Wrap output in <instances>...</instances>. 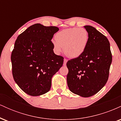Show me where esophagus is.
<instances>
[{"instance_id": "1", "label": "esophagus", "mask_w": 121, "mask_h": 121, "mask_svg": "<svg viewBox=\"0 0 121 121\" xmlns=\"http://www.w3.org/2000/svg\"><path fill=\"white\" fill-rule=\"evenodd\" d=\"M67 60H66V59H64V63H63V65H66V62H67Z\"/></svg>"}]
</instances>
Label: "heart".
Returning <instances> with one entry per match:
<instances>
[{
  "label": "heart",
  "mask_w": 121,
  "mask_h": 121,
  "mask_svg": "<svg viewBox=\"0 0 121 121\" xmlns=\"http://www.w3.org/2000/svg\"><path fill=\"white\" fill-rule=\"evenodd\" d=\"M56 41L52 42L55 52L59 54L64 47V52L67 56L76 58L82 55L86 48L89 35L85 29L72 28L57 33Z\"/></svg>",
  "instance_id": "1"
}]
</instances>
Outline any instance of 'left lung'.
Returning a JSON list of instances; mask_svg holds the SVG:
<instances>
[{
    "label": "left lung",
    "instance_id": "1",
    "mask_svg": "<svg viewBox=\"0 0 121 121\" xmlns=\"http://www.w3.org/2000/svg\"><path fill=\"white\" fill-rule=\"evenodd\" d=\"M84 28L89 35L86 48L81 56L67 62L66 80L72 93L89 97L98 93L108 81L112 55L105 36L92 26Z\"/></svg>",
    "mask_w": 121,
    "mask_h": 121
}]
</instances>
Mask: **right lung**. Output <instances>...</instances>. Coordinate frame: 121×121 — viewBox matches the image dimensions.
<instances>
[{"label":"right lung","instance_id":"1","mask_svg":"<svg viewBox=\"0 0 121 121\" xmlns=\"http://www.w3.org/2000/svg\"><path fill=\"white\" fill-rule=\"evenodd\" d=\"M59 30L55 26L35 24L15 41L11 57L12 75L28 95L38 96L49 91L53 76L62 66L63 57L55 55L51 41Z\"/></svg>","mask_w":121,"mask_h":121}]
</instances>
